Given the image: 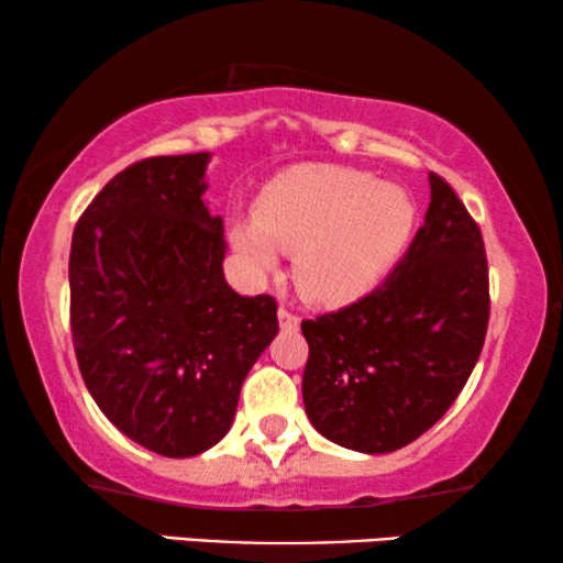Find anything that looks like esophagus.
Segmentation results:
<instances>
[{
  "label": "esophagus",
  "instance_id": "obj_1",
  "mask_svg": "<svg viewBox=\"0 0 563 563\" xmlns=\"http://www.w3.org/2000/svg\"><path fill=\"white\" fill-rule=\"evenodd\" d=\"M279 325H282V330L291 333V330L299 328V314L287 310V307H282V310H279Z\"/></svg>",
  "mask_w": 563,
  "mask_h": 563
}]
</instances>
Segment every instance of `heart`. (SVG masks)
<instances>
[{
	"label": "heart",
	"instance_id": "b5f03b06",
	"mask_svg": "<svg viewBox=\"0 0 563 563\" xmlns=\"http://www.w3.org/2000/svg\"><path fill=\"white\" fill-rule=\"evenodd\" d=\"M415 207L402 189L335 166L276 179L256 202V222H235L233 245L258 272L295 251V279L322 305L351 302L374 287L407 243Z\"/></svg>",
	"mask_w": 563,
	"mask_h": 563
}]
</instances>
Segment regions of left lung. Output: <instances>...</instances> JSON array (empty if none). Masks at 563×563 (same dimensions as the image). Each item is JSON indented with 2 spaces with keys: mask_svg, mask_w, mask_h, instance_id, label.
Returning <instances> with one entry per match:
<instances>
[{
  "mask_svg": "<svg viewBox=\"0 0 563 563\" xmlns=\"http://www.w3.org/2000/svg\"><path fill=\"white\" fill-rule=\"evenodd\" d=\"M489 322L482 230L443 176L410 249L374 291L302 322L307 418L343 449L389 453L433 428L479 361Z\"/></svg>",
  "mask_w": 563,
  "mask_h": 563,
  "instance_id": "obj_1",
  "label": "left lung"
}]
</instances>
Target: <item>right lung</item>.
<instances>
[{
  "instance_id": "obj_1",
  "label": "right lung",
  "mask_w": 563,
  "mask_h": 563,
  "mask_svg": "<svg viewBox=\"0 0 563 563\" xmlns=\"http://www.w3.org/2000/svg\"><path fill=\"white\" fill-rule=\"evenodd\" d=\"M210 153L143 158L76 222L71 338L99 410L168 459L212 449L233 426L251 366L279 333L272 295L222 274V218L205 205Z\"/></svg>"
}]
</instances>
